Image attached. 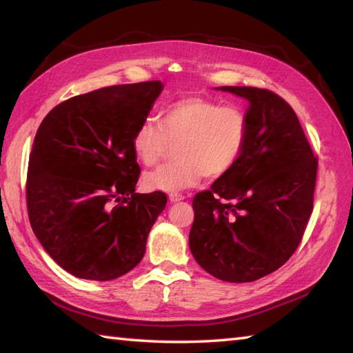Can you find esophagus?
Returning a JSON list of instances; mask_svg holds the SVG:
<instances>
[{
  "mask_svg": "<svg viewBox=\"0 0 353 353\" xmlns=\"http://www.w3.org/2000/svg\"><path fill=\"white\" fill-rule=\"evenodd\" d=\"M168 199H170L171 203H176V201H181V200H183L185 197L182 196V194H179V192H170V194H168Z\"/></svg>",
  "mask_w": 353,
  "mask_h": 353,
  "instance_id": "esophagus-1",
  "label": "esophagus"
}]
</instances>
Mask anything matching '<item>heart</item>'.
Segmentation results:
<instances>
[{
    "instance_id": "b5f03b06",
    "label": "heart",
    "mask_w": 353,
    "mask_h": 353,
    "mask_svg": "<svg viewBox=\"0 0 353 353\" xmlns=\"http://www.w3.org/2000/svg\"><path fill=\"white\" fill-rule=\"evenodd\" d=\"M249 118L236 106H223L190 95L170 103L159 123L145 119L132 133L133 154L144 167H154L174 145L176 161L144 176L150 191L191 188L208 176L220 179L235 168L249 142Z\"/></svg>"
}]
</instances>
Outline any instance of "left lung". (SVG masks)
Listing matches in <instances>:
<instances>
[{"label": "left lung", "mask_w": 353, "mask_h": 353, "mask_svg": "<svg viewBox=\"0 0 353 353\" xmlns=\"http://www.w3.org/2000/svg\"><path fill=\"white\" fill-rule=\"evenodd\" d=\"M250 101V133L235 168L192 200V256L209 274L253 282L276 272L310 221L317 165L294 110L268 89L221 86Z\"/></svg>", "instance_id": "8db88e82"}]
</instances>
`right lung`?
I'll return each mask as SVG.
<instances>
[{
	"instance_id": "right-lung-1",
	"label": "right lung",
	"mask_w": 353,
	"mask_h": 353,
	"mask_svg": "<svg viewBox=\"0 0 353 353\" xmlns=\"http://www.w3.org/2000/svg\"><path fill=\"white\" fill-rule=\"evenodd\" d=\"M162 91L159 80L72 97L43 118L30 153L28 220L66 272L112 281L137 267L165 192H134L141 168L130 145Z\"/></svg>"
}]
</instances>
